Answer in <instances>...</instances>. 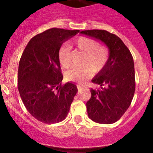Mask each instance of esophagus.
Wrapping results in <instances>:
<instances>
[{
    "mask_svg": "<svg viewBox=\"0 0 153 153\" xmlns=\"http://www.w3.org/2000/svg\"><path fill=\"white\" fill-rule=\"evenodd\" d=\"M83 86H82V85H80V84L77 85V88H78V90H79H79H82V88H83Z\"/></svg>",
    "mask_w": 153,
    "mask_h": 153,
    "instance_id": "obj_1",
    "label": "esophagus"
}]
</instances>
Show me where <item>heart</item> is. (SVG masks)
<instances>
[{"label": "heart", "instance_id": "1", "mask_svg": "<svg viewBox=\"0 0 153 153\" xmlns=\"http://www.w3.org/2000/svg\"><path fill=\"white\" fill-rule=\"evenodd\" d=\"M76 47L85 53L83 63L86 65L74 66L66 72V77L70 80L83 83L93 74V68L100 70L107 61L108 50L102 45H98L97 40L88 36H79L74 41ZM58 57L63 67H69L71 64V50L67 44L60 48ZM89 65H88V64Z\"/></svg>", "mask_w": 153, "mask_h": 153}]
</instances>
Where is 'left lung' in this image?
Listing matches in <instances>:
<instances>
[{"instance_id":"8db88e82","label":"left lung","mask_w":153,"mask_h":153,"mask_svg":"<svg viewBox=\"0 0 153 153\" xmlns=\"http://www.w3.org/2000/svg\"><path fill=\"white\" fill-rule=\"evenodd\" d=\"M80 33L100 40L109 49L106 64L92 79L100 88L90 90L91 97L86 102L88 117L98 123H114L128 109L134 96L133 58L117 35L104 30H88Z\"/></svg>"}]
</instances>
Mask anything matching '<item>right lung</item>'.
<instances>
[{"label":"right lung","mask_w":153,"mask_h":153,"mask_svg":"<svg viewBox=\"0 0 153 153\" xmlns=\"http://www.w3.org/2000/svg\"><path fill=\"white\" fill-rule=\"evenodd\" d=\"M79 32L47 30L31 38L19 62L17 84L21 100L27 111L44 123L63 121L78 91L71 82L61 84L58 53L63 42Z\"/></svg>","instance_id":"1"}]
</instances>
